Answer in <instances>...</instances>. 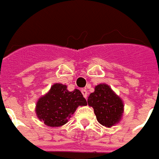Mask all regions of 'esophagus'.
I'll use <instances>...</instances> for the list:
<instances>
[{
    "instance_id": "34e87169",
    "label": "esophagus",
    "mask_w": 159,
    "mask_h": 159,
    "mask_svg": "<svg viewBox=\"0 0 159 159\" xmlns=\"http://www.w3.org/2000/svg\"><path fill=\"white\" fill-rule=\"evenodd\" d=\"M82 93H83V97L85 98H88V92H87L86 89H82Z\"/></svg>"
}]
</instances>
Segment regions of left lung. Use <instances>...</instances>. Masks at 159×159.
Instances as JSON below:
<instances>
[{"label":"left lung","instance_id":"8db88e82","mask_svg":"<svg viewBox=\"0 0 159 159\" xmlns=\"http://www.w3.org/2000/svg\"><path fill=\"white\" fill-rule=\"evenodd\" d=\"M88 104L93 107L98 121L105 127H111L121 120L124 103L105 83L95 86L94 92L88 98Z\"/></svg>","mask_w":159,"mask_h":159}]
</instances>
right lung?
I'll list each match as a JSON object with an SVG mask.
<instances>
[{
	"label": "right lung",
	"mask_w": 159,
	"mask_h": 159,
	"mask_svg": "<svg viewBox=\"0 0 159 159\" xmlns=\"http://www.w3.org/2000/svg\"><path fill=\"white\" fill-rule=\"evenodd\" d=\"M87 100L78 89L68 91L67 86L55 83L49 92L37 101L35 112L40 121L50 127L66 124L78 106H86Z\"/></svg>",
	"instance_id": "obj_1"
}]
</instances>
